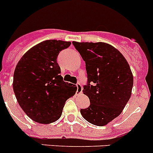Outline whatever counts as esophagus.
I'll return each mask as SVG.
<instances>
[{
	"label": "esophagus",
	"mask_w": 153,
	"mask_h": 153,
	"mask_svg": "<svg viewBox=\"0 0 153 153\" xmlns=\"http://www.w3.org/2000/svg\"><path fill=\"white\" fill-rule=\"evenodd\" d=\"M76 87H77V90H76V94L79 95L82 94V91H83V87L81 86V84L79 83H78L76 84Z\"/></svg>",
	"instance_id": "1"
}]
</instances>
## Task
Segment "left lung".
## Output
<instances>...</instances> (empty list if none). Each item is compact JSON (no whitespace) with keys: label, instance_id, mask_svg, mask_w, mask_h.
Listing matches in <instances>:
<instances>
[{"label":"left lung","instance_id":"8db88e82","mask_svg":"<svg viewBox=\"0 0 153 153\" xmlns=\"http://www.w3.org/2000/svg\"><path fill=\"white\" fill-rule=\"evenodd\" d=\"M73 44L86 63L87 84L83 92L91 102L80 113L93 125H106L120 115L130 99L133 87L130 66L123 55L108 43Z\"/></svg>","mask_w":153,"mask_h":153}]
</instances>
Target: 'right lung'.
<instances>
[{
    "instance_id": "right-lung-1",
    "label": "right lung",
    "mask_w": 153,
    "mask_h": 153,
    "mask_svg": "<svg viewBox=\"0 0 153 153\" xmlns=\"http://www.w3.org/2000/svg\"><path fill=\"white\" fill-rule=\"evenodd\" d=\"M70 42L45 40L26 52L17 64L13 90L22 110L34 121L53 123L61 117L66 100L76 86L64 82L57 63L59 52Z\"/></svg>"
}]
</instances>
